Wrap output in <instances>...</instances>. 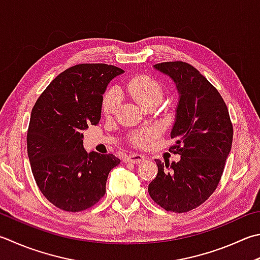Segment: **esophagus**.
I'll list each match as a JSON object with an SVG mask.
<instances>
[{
	"instance_id": "34e87169",
	"label": "esophagus",
	"mask_w": 260,
	"mask_h": 260,
	"mask_svg": "<svg viewBox=\"0 0 260 260\" xmlns=\"http://www.w3.org/2000/svg\"><path fill=\"white\" fill-rule=\"evenodd\" d=\"M125 160L128 161V163L140 164V163H143V161L145 160V156L144 155H140V154H131L129 156H126Z\"/></svg>"
}]
</instances>
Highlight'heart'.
<instances>
[{
    "label": "heart",
    "mask_w": 260,
    "mask_h": 260,
    "mask_svg": "<svg viewBox=\"0 0 260 260\" xmlns=\"http://www.w3.org/2000/svg\"><path fill=\"white\" fill-rule=\"evenodd\" d=\"M125 91L139 105L144 106L150 102H160L163 99V86L159 81L148 76H137L125 85ZM120 103V95L116 89H111L103 97V112L105 115L113 114ZM155 129H147L137 132L132 137L134 144L139 147H147L156 137Z\"/></svg>",
    "instance_id": "heart-1"
}]
</instances>
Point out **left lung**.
<instances>
[{
    "mask_svg": "<svg viewBox=\"0 0 260 260\" xmlns=\"http://www.w3.org/2000/svg\"><path fill=\"white\" fill-rule=\"evenodd\" d=\"M154 69L169 77L179 95L171 147L179 161L161 163L148 185L160 207L184 213L206 202L218 185L232 147L233 128L228 107L216 88L185 62H165Z\"/></svg>",
    "mask_w": 260,
    "mask_h": 260,
    "instance_id": "8db88e82",
    "label": "left lung"
}]
</instances>
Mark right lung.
I'll use <instances>...</instances> for the list:
<instances>
[{"label": "right lung", "mask_w": 260, "mask_h": 260, "mask_svg": "<svg viewBox=\"0 0 260 260\" xmlns=\"http://www.w3.org/2000/svg\"><path fill=\"white\" fill-rule=\"evenodd\" d=\"M124 71L103 63L78 64L60 73L31 111L28 157L36 183L54 206L80 212L105 194L110 171L120 164L113 154L87 153L84 130L101 120L103 95Z\"/></svg>", "instance_id": "add662e5"}]
</instances>
